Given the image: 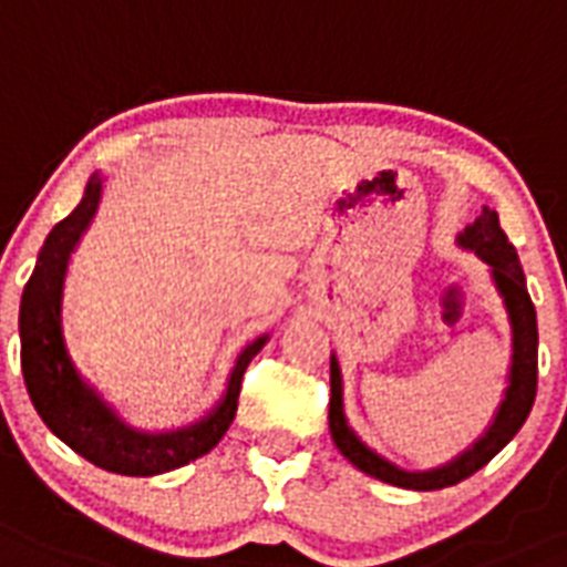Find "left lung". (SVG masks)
Masks as SVG:
<instances>
[{
    "label": "left lung",
    "mask_w": 567,
    "mask_h": 567,
    "mask_svg": "<svg viewBox=\"0 0 567 567\" xmlns=\"http://www.w3.org/2000/svg\"><path fill=\"white\" fill-rule=\"evenodd\" d=\"M463 247L475 250L486 265L492 268L495 285H498L501 297L507 302L509 323H513V370H509V388L507 399L501 404L498 416L492 422V427L477 440L466 454H460L454 463L434 472H402L393 463L381 460L375 451L349 431L347 419H343V393H340V367L331 358V399H329V431L340 454L367 472L370 477H379L384 483L402 486V489H445L454 483L466 481L489 463L504 445L518 434V427L524 425V419L530 416V408L536 402V379H538V329H536V308L527 293V282H524L522 261L518 252L509 244L507 233L501 229L498 212L483 209L481 218L475 224H468L457 238Z\"/></svg>",
    "instance_id": "obj_1"
}]
</instances>
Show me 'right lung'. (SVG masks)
I'll use <instances>...</instances> for the list:
<instances>
[{"label":"right lung","mask_w":567,"mask_h":567,"mask_svg":"<svg viewBox=\"0 0 567 567\" xmlns=\"http://www.w3.org/2000/svg\"><path fill=\"white\" fill-rule=\"evenodd\" d=\"M99 197L101 179L92 177L86 183L84 200L75 206L72 215L54 224L43 250L37 256L34 274L25 282L20 302L22 375H25V388H29L37 413L52 427V434H58L81 457L90 460L92 466L131 477L163 475V472H172V468L204 457L206 451L215 449L220 436L227 434L238 411L244 370L265 347V338L252 340L238 355L224 402L204 422H197L186 431L159 436L136 434L122 425L101 404L99 395L86 390L84 381L78 379L66 347H63V334H60V297H63L69 252L75 250L78 238L99 209Z\"/></svg>","instance_id":"right-lung-1"}]
</instances>
